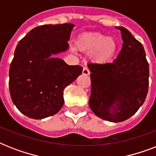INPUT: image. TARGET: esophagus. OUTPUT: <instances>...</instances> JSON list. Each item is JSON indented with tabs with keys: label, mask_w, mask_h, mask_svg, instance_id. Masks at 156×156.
<instances>
[{
	"label": "esophagus",
	"mask_w": 156,
	"mask_h": 156,
	"mask_svg": "<svg viewBox=\"0 0 156 156\" xmlns=\"http://www.w3.org/2000/svg\"><path fill=\"white\" fill-rule=\"evenodd\" d=\"M83 74H84V75H89V74H90V71H89V69H88L87 67H84V68H83Z\"/></svg>",
	"instance_id": "1"
}]
</instances>
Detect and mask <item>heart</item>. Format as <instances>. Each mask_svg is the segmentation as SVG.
Instances as JSON below:
<instances>
[{"label":"heart","instance_id":"1","mask_svg":"<svg viewBox=\"0 0 156 156\" xmlns=\"http://www.w3.org/2000/svg\"><path fill=\"white\" fill-rule=\"evenodd\" d=\"M78 46L87 52L97 63H108L115 56L117 44L113 38L99 32H87L81 35L77 40Z\"/></svg>","mask_w":156,"mask_h":156}]
</instances>
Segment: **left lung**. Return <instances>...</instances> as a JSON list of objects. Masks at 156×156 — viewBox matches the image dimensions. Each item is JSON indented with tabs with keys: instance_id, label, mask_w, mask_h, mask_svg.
Masks as SVG:
<instances>
[{
	"instance_id": "left-lung-1",
	"label": "left lung",
	"mask_w": 156,
	"mask_h": 156,
	"mask_svg": "<svg viewBox=\"0 0 156 156\" xmlns=\"http://www.w3.org/2000/svg\"><path fill=\"white\" fill-rule=\"evenodd\" d=\"M123 44L111 63H89L91 91L89 106L97 116L111 122L129 119L144 103L149 87V64L144 48L123 27Z\"/></svg>"
}]
</instances>
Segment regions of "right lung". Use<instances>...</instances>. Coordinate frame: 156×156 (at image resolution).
<instances>
[{
  "mask_svg": "<svg viewBox=\"0 0 156 156\" xmlns=\"http://www.w3.org/2000/svg\"><path fill=\"white\" fill-rule=\"evenodd\" d=\"M73 24L35 27L18 42L9 67V93L17 108L33 119L57 113L64 104L65 88L83 72L53 55L66 52Z\"/></svg>",
  "mask_w": 156,
  "mask_h": 156,
  "instance_id": "right-lung-1",
  "label": "right lung"
}]
</instances>
